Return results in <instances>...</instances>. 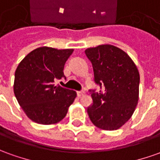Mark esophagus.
Segmentation results:
<instances>
[{"instance_id": "1", "label": "esophagus", "mask_w": 160, "mask_h": 160, "mask_svg": "<svg viewBox=\"0 0 160 160\" xmlns=\"http://www.w3.org/2000/svg\"><path fill=\"white\" fill-rule=\"evenodd\" d=\"M77 94H78V97H82V96H83V95L85 94V92L84 91H77Z\"/></svg>"}]
</instances>
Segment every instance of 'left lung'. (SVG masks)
<instances>
[{"mask_svg": "<svg viewBox=\"0 0 160 160\" xmlns=\"http://www.w3.org/2000/svg\"><path fill=\"white\" fill-rule=\"evenodd\" d=\"M91 62L94 81L103 91H91L92 105L87 112L97 127L114 131L132 116L138 101L139 73L124 50L113 45H99L85 50Z\"/></svg>", "mask_w": 160, "mask_h": 160, "instance_id": "8db88e82", "label": "left lung"}]
</instances>
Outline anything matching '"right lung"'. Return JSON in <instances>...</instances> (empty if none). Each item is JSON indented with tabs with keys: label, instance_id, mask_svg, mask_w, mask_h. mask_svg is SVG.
Returning <instances> with one entry per match:
<instances>
[{
	"label": "right lung",
	"instance_id": "right-lung-1",
	"mask_svg": "<svg viewBox=\"0 0 160 160\" xmlns=\"http://www.w3.org/2000/svg\"><path fill=\"white\" fill-rule=\"evenodd\" d=\"M73 51L40 47L28 53L16 68L14 93L32 121L53 124L64 118L77 93L56 86L55 81L65 78L64 64Z\"/></svg>",
	"mask_w": 160,
	"mask_h": 160
}]
</instances>
